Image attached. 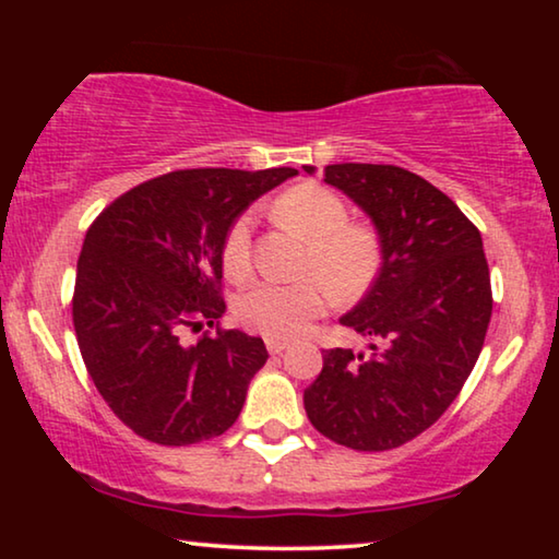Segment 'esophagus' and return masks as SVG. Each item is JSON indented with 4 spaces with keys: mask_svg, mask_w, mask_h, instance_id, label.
Here are the masks:
<instances>
[{
    "mask_svg": "<svg viewBox=\"0 0 559 559\" xmlns=\"http://www.w3.org/2000/svg\"><path fill=\"white\" fill-rule=\"evenodd\" d=\"M285 348H287L285 341H280V338H266V350H270L272 356L282 354V350H285Z\"/></svg>",
    "mask_w": 559,
    "mask_h": 559,
    "instance_id": "obj_1",
    "label": "esophagus"
}]
</instances>
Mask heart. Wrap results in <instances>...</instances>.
<instances>
[{
    "label": "heart",
    "instance_id": "b5f03b06",
    "mask_svg": "<svg viewBox=\"0 0 559 559\" xmlns=\"http://www.w3.org/2000/svg\"><path fill=\"white\" fill-rule=\"evenodd\" d=\"M282 224L295 226L308 239L300 282L259 280L236 297V316L251 331L270 338H295L335 300L354 302L369 293L381 270V241L369 224L350 221L346 201L316 182L289 188L274 203ZM254 259V213L234 218L221 247L228 277L241 280Z\"/></svg>",
    "mask_w": 559,
    "mask_h": 559
}]
</instances>
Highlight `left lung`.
<instances>
[{"label": "left lung", "instance_id": "8db88e82", "mask_svg": "<svg viewBox=\"0 0 559 559\" xmlns=\"http://www.w3.org/2000/svg\"><path fill=\"white\" fill-rule=\"evenodd\" d=\"M323 178L369 213L384 264L341 318L377 338L371 354L325 350L305 412L328 440L381 453L423 435L461 394L491 323V274L476 224L419 175L343 163Z\"/></svg>", "mask_w": 559, "mask_h": 559}]
</instances>
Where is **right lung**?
Segmentation results:
<instances>
[{"label":"right lung","mask_w":559,"mask_h":559,"mask_svg":"<svg viewBox=\"0 0 559 559\" xmlns=\"http://www.w3.org/2000/svg\"><path fill=\"white\" fill-rule=\"evenodd\" d=\"M293 167L175 170L121 193L88 226L73 287L83 364L109 409L157 445H195L236 423L264 341L226 331L228 226ZM202 331L195 344L186 332Z\"/></svg>","instance_id":"obj_1"}]
</instances>
